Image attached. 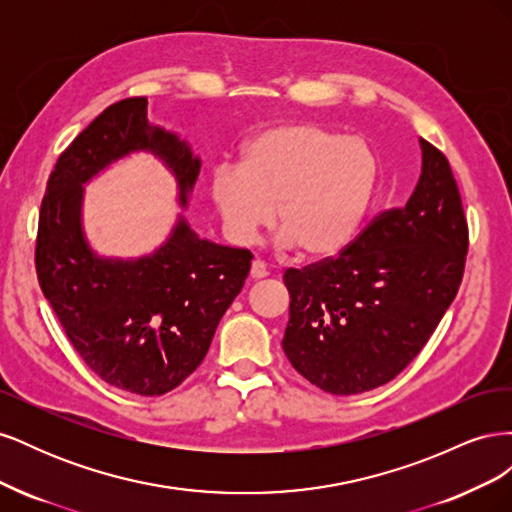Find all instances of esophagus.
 Listing matches in <instances>:
<instances>
[{
  "label": "esophagus",
  "instance_id": "34e87169",
  "mask_svg": "<svg viewBox=\"0 0 512 512\" xmlns=\"http://www.w3.org/2000/svg\"><path fill=\"white\" fill-rule=\"evenodd\" d=\"M267 275H269V271H267V265H265V262H262L260 258H256V260L252 262L250 277H252V280H262V277H267Z\"/></svg>",
  "mask_w": 512,
  "mask_h": 512
}]
</instances>
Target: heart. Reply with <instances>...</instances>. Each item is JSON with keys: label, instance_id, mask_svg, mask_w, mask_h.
Returning a JSON list of instances; mask_svg holds the SVG:
<instances>
[{"label": "heart", "instance_id": "obj_1", "mask_svg": "<svg viewBox=\"0 0 512 512\" xmlns=\"http://www.w3.org/2000/svg\"><path fill=\"white\" fill-rule=\"evenodd\" d=\"M376 181L378 158L361 138L294 121L247 138L237 168L213 173L211 198L239 243L269 228L277 209L282 243L322 260L352 241Z\"/></svg>", "mask_w": 512, "mask_h": 512}]
</instances>
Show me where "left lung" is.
<instances>
[{"instance_id": "obj_1", "label": "left lung", "mask_w": 512, "mask_h": 512, "mask_svg": "<svg viewBox=\"0 0 512 512\" xmlns=\"http://www.w3.org/2000/svg\"><path fill=\"white\" fill-rule=\"evenodd\" d=\"M423 173L404 207L378 213L342 252L288 269L292 367L331 395L391 382L459 290L468 220L444 153L421 138Z\"/></svg>"}]
</instances>
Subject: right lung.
<instances>
[{
  "label": "right lung",
  "mask_w": 512,
  "mask_h": 512,
  "mask_svg": "<svg viewBox=\"0 0 512 512\" xmlns=\"http://www.w3.org/2000/svg\"><path fill=\"white\" fill-rule=\"evenodd\" d=\"M138 149L173 170L185 205L200 160L175 134L149 126L147 98L119 100L74 138L46 181L36 273L85 365L117 389L156 397L203 363L254 256L198 239L185 220L151 256L106 260L91 252L81 230L83 183Z\"/></svg>",
  "instance_id": "obj_1"
}]
</instances>
